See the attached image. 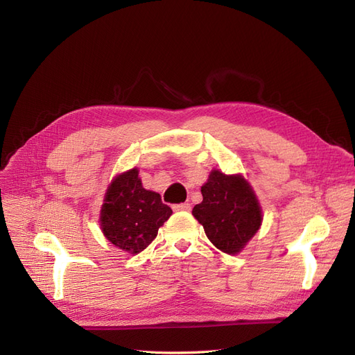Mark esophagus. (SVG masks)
I'll return each instance as SVG.
<instances>
[{"label":"esophagus","mask_w":355,"mask_h":355,"mask_svg":"<svg viewBox=\"0 0 355 355\" xmlns=\"http://www.w3.org/2000/svg\"><path fill=\"white\" fill-rule=\"evenodd\" d=\"M175 211H189L191 210V204L189 202H182V204H175L173 206Z\"/></svg>","instance_id":"1"}]
</instances>
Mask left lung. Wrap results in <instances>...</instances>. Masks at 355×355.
Masks as SVG:
<instances>
[{"instance_id": "1", "label": "left lung", "mask_w": 355, "mask_h": 355, "mask_svg": "<svg viewBox=\"0 0 355 355\" xmlns=\"http://www.w3.org/2000/svg\"><path fill=\"white\" fill-rule=\"evenodd\" d=\"M202 201L192 209L207 239L228 254L240 253L261 228L262 210L241 175L213 170L201 187Z\"/></svg>"}]
</instances>
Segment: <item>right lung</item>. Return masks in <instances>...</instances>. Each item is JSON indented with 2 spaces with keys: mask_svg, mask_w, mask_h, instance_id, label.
Returning <instances> with one entry per match:
<instances>
[{
  "mask_svg": "<svg viewBox=\"0 0 355 355\" xmlns=\"http://www.w3.org/2000/svg\"><path fill=\"white\" fill-rule=\"evenodd\" d=\"M171 209L161 196L142 187L139 170L118 175L106 189L101 210V228L118 249L136 254L153 243Z\"/></svg>",
  "mask_w": 355,
  "mask_h": 355,
  "instance_id": "1",
  "label": "right lung"
}]
</instances>
